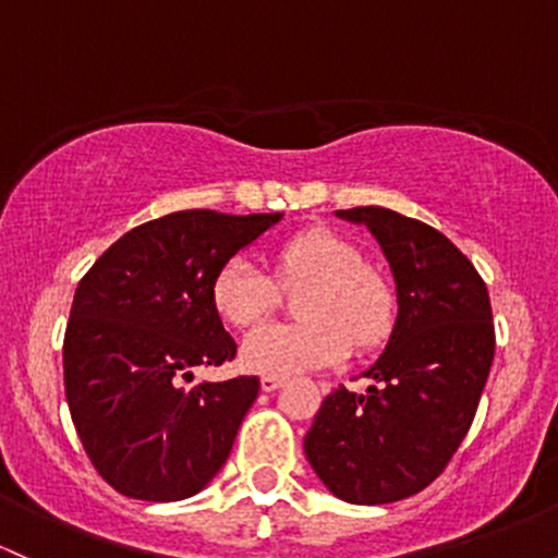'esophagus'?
<instances>
[{"mask_svg":"<svg viewBox=\"0 0 558 558\" xmlns=\"http://www.w3.org/2000/svg\"><path fill=\"white\" fill-rule=\"evenodd\" d=\"M286 384V378H280V376H262L259 378V387H262V391H275V389H280Z\"/></svg>","mask_w":558,"mask_h":558,"instance_id":"34e87169","label":"esophagus"}]
</instances>
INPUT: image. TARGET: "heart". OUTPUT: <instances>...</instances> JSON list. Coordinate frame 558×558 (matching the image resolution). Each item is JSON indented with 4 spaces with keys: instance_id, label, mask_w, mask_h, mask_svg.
<instances>
[{
    "instance_id": "obj_1",
    "label": "heart",
    "mask_w": 558,
    "mask_h": 558,
    "mask_svg": "<svg viewBox=\"0 0 558 558\" xmlns=\"http://www.w3.org/2000/svg\"><path fill=\"white\" fill-rule=\"evenodd\" d=\"M278 275L286 286L310 280L299 302L304 323L259 326L243 339L241 363L262 376H296L326 368L349 354V347H373L395 323V293L363 254L330 230L299 232L278 251ZM214 307L225 320L246 328L269 315L278 286L248 254H238L219 269L211 286Z\"/></svg>"
}]
</instances>
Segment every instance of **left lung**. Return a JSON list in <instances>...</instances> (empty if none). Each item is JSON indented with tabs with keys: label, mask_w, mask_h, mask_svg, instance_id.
I'll return each instance as SVG.
<instances>
[{
	"label": "left lung",
	"mask_w": 558,
	"mask_h": 558,
	"mask_svg": "<svg viewBox=\"0 0 558 558\" xmlns=\"http://www.w3.org/2000/svg\"><path fill=\"white\" fill-rule=\"evenodd\" d=\"M365 225L387 256L397 291L389 341L363 376L323 400L304 452L336 498L381 506L432 485L466 437L495 354L485 280L439 230L357 206L336 211Z\"/></svg>",
	"instance_id": "obj_1"
}]
</instances>
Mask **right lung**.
I'll use <instances>...</instances> for the list:
<instances>
[{"label":"right lung","instance_id":"1","mask_svg":"<svg viewBox=\"0 0 558 558\" xmlns=\"http://www.w3.org/2000/svg\"><path fill=\"white\" fill-rule=\"evenodd\" d=\"M280 219L167 214L119 238L73 293L63 344L71 418L92 466L126 498L185 500L228 461L259 378L182 381L235 357L214 278Z\"/></svg>","mask_w":558,"mask_h":558}]
</instances>
